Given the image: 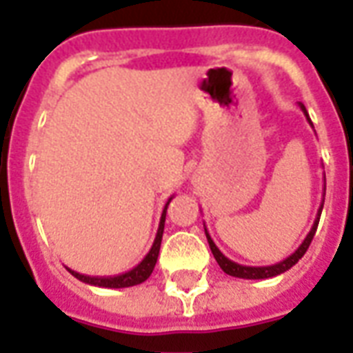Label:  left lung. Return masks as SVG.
Wrapping results in <instances>:
<instances>
[{
    "mask_svg": "<svg viewBox=\"0 0 353 353\" xmlns=\"http://www.w3.org/2000/svg\"><path fill=\"white\" fill-rule=\"evenodd\" d=\"M299 107H301V110L305 112V117H307L308 123L312 125L310 118H308L307 109H305V105H303V103H299ZM323 179H325V176H323ZM323 199H325V188H323ZM321 208H323V203H321L320 208H318V214H316V220H314L312 228H310V231H308V235L305 236V241L299 244V248L293 252L292 256H288V258L282 259V261H279V263H274V265H265V267H248V265L235 263V261H231L230 258H225V256H223L222 252H220V248H218V246L214 244V241L210 239V235H208L207 230H205V235H207L208 246H210V250H212V256H214V259L218 261V265L222 267V271L225 272V274H230V276H236V279H246V280L272 279V276H279V274L285 272L288 269H292L293 265L297 263V261H299V259L305 256V252L308 250V246H310V243H312L314 233H316V230H318V222H320Z\"/></svg>",
    "mask_w": 353,
    "mask_h": 353,
    "instance_id": "8db88e82",
    "label": "left lung"
}]
</instances>
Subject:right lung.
I'll use <instances>...</instances> for the list:
<instances>
[{"label": "right lung", "instance_id": "1", "mask_svg": "<svg viewBox=\"0 0 353 353\" xmlns=\"http://www.w3.org/2000/svg\"><path fill=\"white\" fill-rule=\"evenodd\" d=\"M173 197H169V201L165 203V207H163V212H161V220H159V228L158 233H156V239H154V244H152L150 252L146 254L143 261L137 265V267H133L131 271L122 272V274H117V276H88V274H81V272L73 271V269H69L68 271L73 274L74 279H79L84 284L90 285H99V288H130V285H137L143 284L148 276L154 271V267H156V261H158V254H159V246H161V236H163V228H165V214H167V207H169V203H171Z\"/></svg>", "mask_w": 353, "mask_h": 353}]
</instances>
